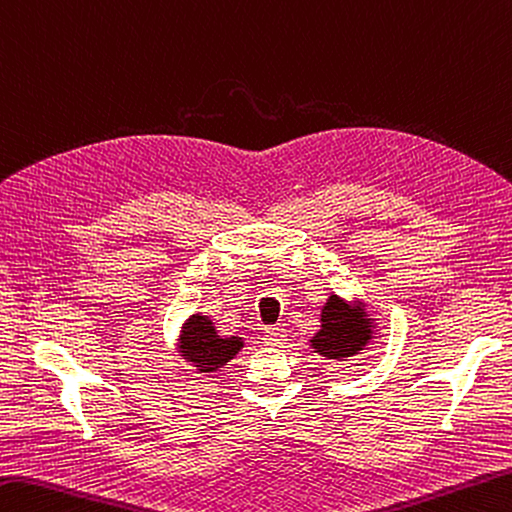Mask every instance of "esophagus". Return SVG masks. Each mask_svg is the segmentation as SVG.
Returning a JSON list of instances; mask_svg holds the SVG:
<instances>
[{
    "instance_id": "34e87169",
    "label": "esophagus",
    "mask_w": 512,
    "mask_h": 512,
    "mask_svg": "<svg viewBox=\"0 0 512 512\" xmlns=\"http://www.w3.org/2000/svg\"><path fill=\"white\" fill-rule=\"evenodd\" d=\"M284 337H286V330L284 328H266L264 330V342L270 344V346L284 344Z\"/></svg>"
}]
</instances>
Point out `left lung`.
<instances>
[{"label":"left lung","mask_w":512,"mask_h":512,"mask_svg":"<svg viewBox=\"0 0 512 512\" xmlns=\"http://www.w3.org/2000/svg\"><path fill=\"white\" fill-rule=\"evenodd\" d=\"M377 328V319L368 315L364 302L333 293L322 306L319 330L308 339V346L328 362H348L364 353Z\"/></svg>","instance_id":"8db88e82"}]
</instances>
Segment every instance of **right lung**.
<instances>
[{"label":"right lung","instance_id":"right-lung-1","mask_svg":"<svg viewBox=\"0 0 512 512\" xmlns=\"http://www.w3.org/2000/svg\"><path fill=\"white\" fill-rule=\"evenodd\" d=\"M244 348V339L237 335H219L215 322L204 313H193L184 319L177 335L179 357L193 366L199 375L217 373Z\"/></svg>","mask_w":512,"mask_h":512}]
</instances>
